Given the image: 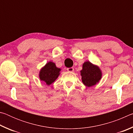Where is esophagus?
<instances>
[{
  "label": "esophagus",
  "mask_w": 133,
  "mask_h": 133,
  "mask_svg": "<svg viewBox=\"0 0 133 133\" xmlns=\"http://www.w3.org/2000/svg\"><path fill=\"white\" fill-rule=\"evenodd\" d=\"M67 70L68 71H74V68L73 67H70V68H67Z\"/></svg>",
  "instance_id": "esophagus-1"
}]
</instances>
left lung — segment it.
<instances>
[{
    "label": "left lung",
    "instance_id": "8db88e82",
    "mask_svg": "<svg viewBox=\"0 0 133 133\" xmlns=\"http://www.w3.org/2000/svg\"><path fill=\"white\" fill-rule=\"evenodd\" d=\"M80 72L82 82L89 87L96 84L102 78V71L99 67L89 61L84 63Z\"/></svg>",
    "mask_w": 133,
    "mask_h": 133
}]
</instances>
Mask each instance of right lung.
Segmentation results:
<instances>
[{"label": "right lung", "instance_id": "1", "mask_svg": "<svg viewBox=\"0 0 133 133\" xmlns=\"http://www.w3.org/2000/svg\"><path fill=\"white\" fill-rule=\"evenodd\" d=\"M60 70L61 69L57 68L53 62H49L40 70V79L47 85H50L57 79L60 75Z\"/></svg>", "mask_w": 133, "mask_h": 133}]
</instances>
